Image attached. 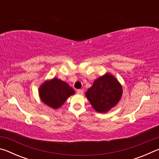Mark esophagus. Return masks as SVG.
Segmentation results:
<instances>
[{
  "label": "esophagus",
  "instance_id": "esophagus-1",
  "mask_svg": "<svg viewBox=\"0 0 159 159\" xmlns=\"http://www.w3.org/2000/svg\"><path fill=\"white\" fill-rule=\"evenodd\" d=\"M77 93L79 94V95H83V90H82L79 89V90H77Z\"/></svg>",
  "mask_w": 159,
  "mask_h": 159
}]
</instances>
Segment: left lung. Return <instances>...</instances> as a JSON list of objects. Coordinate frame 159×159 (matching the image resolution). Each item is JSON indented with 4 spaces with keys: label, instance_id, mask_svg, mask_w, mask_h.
Returning <instances> with one entry per match:
<instances>
[{
    "label": "left lung",
    "instance_id": "obj_1",
    "mask_svg": "<svg viewBox=\"0 0 159 159\" xmlns=\"http://www.w3.org/2000/svg\"><path fill=\"white\" fill-rule=\"evenodd\" d=\"M85 95L97 111L104 113L116 106L122 95V88L118 80L107 74L95 80Z\"/></svg>",
    "mask_w": 159,
    "mask_h": 159
}]
</instances>
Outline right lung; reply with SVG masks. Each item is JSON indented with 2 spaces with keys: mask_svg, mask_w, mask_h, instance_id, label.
I'll return each mask as SVG.
<instances>
[{
  "mask_svg": "<svg viewBox=\"0 0 159 159\" xmlns=\"http://www.w3.org/2000/svg\"><path fill=\"white\" fill-rule=\"evenodd\" d=\"M74 94L72 88L57 78L45 81L39 88L42 102L53 109L60 107L70 95Z\"/></svg>",
  "mask_w": 159,
  "mask_h": 159,
  "instance_id": "obj_1",
  "label": "right lung"
}]
</instances>
